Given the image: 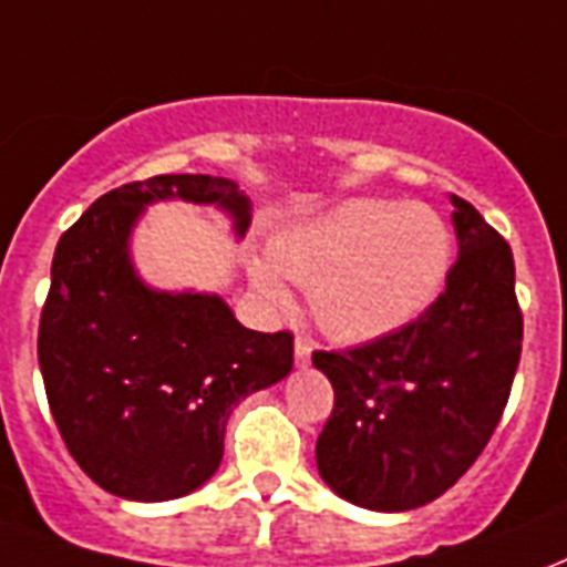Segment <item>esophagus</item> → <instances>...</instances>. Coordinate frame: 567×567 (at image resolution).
Wrapping results in <instances>:
<instances>
[{
  "label": "esophagus",
  "mask_w": 567,
  "mask_h": 567,
  "mask_svg": "<svg viewBox=\"0 0 567 567\" xmlns=\"http://www.w3.org/2000/svg\"><path fill=\"white\" fill-rule=\"evenodd\" d=\"M310 352H313V346L307 337H296V367H307L310 363Z\"/></svg>",
  "instance_id": "obj_1"
}]
</instances>
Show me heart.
I'll return each instance as SVG.
<instances>
[{
  "label": "heart",
  "instance_id": "b5f03b06",
  "mask_svg": "<svg viewBox=\"0 0 567 567\" xmlns=\"http://www.w3.org/2000/svg\"><path fill=\"white\" fill-rule=\"evenodd\" d=\"M269 260L307 287L310 313L324 333L361 343L396 331L432 301L450 266V230L423 204L352 197L280 230ZM274 272L254 266V287L269 305H287V287Z\"/></svg>",
  "mask_w": 567,
  "mask_h": 567
}]
</instances>
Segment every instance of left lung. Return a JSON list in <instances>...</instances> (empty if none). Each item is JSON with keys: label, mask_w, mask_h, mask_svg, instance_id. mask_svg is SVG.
Masks as SVG:
<instances>
[{"label": "left lung", "mask_w": 567, "mask_h": 567, "mask_svg": "<svg viewBox=\"0 0 567 567\" xmlns=\"http://www.w3.org/2000/svg\"><path fill=\"white\" fill-rule=\"evenodd\" d=\"M458 260L420 319L346 352H313L333 388L319 476L372 512H408L462 480L512 393L524 316L503 236L458 195Z\"/></svg>", "instance_id": "obj_1"}]
</instances>
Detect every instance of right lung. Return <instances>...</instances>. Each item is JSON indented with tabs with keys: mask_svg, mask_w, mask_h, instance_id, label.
<instances>
[{
	"mask_svg": "<svg viewBox=\"0 0 567 567\" xmlns=\"http://www.w3.org/2000/svg\"><path fill=\"white\" fill-rule=\"evenodd\" d=\"M215 204L236 236L251 200L234 179L159 174L96 197L55 245L38 328L52 420L76 464L109 494L177 499L221 464L234 408L292 370V333L245 328L218 296L147 287L130 236L156 200Z\"/></svg>",
	"mask_w": 567,
	"mask_h": 567,
	"instance_id": "1",
	"label": "right lung"
}]
</instances>
